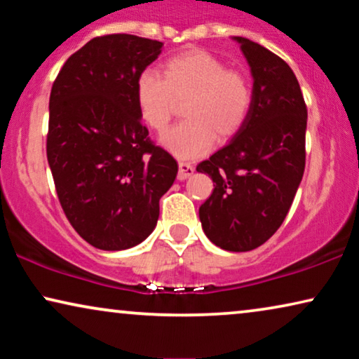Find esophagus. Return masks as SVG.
<instances>
[{
    "label": "esophagus",
    "mask_w": 359,
    "mask_h": 359,
    "mask_svg": "<svg viewBox=\"0 0 359 359\" xmlns=\"http://www.w3.org/2000/svg\"><path fill=\"white\" fill-rule=\"evenodd\" d=\"M194 166L191 163H186V161H180V171H178V180L184 181L188 180L189 176H193Z\"/></svg>",
    "instance_id": "esophagus-1"
}]
</instances>
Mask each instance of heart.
Segmentation results:
<instances>
[{
	"instance_id": "b5f03b06",
	"label": "heart",
	"mask_w": 359,
	"mask_h": 359,
	"mask_svg": "<svg viewBox=\"0 0 359 359\" xmlns=\"http://www.w3.org/2000/svg\"><path fill=\"white\" fill-rule=\"evenodd\" d=\"M186 121L161 135V145L176 158L191 160L212 149L215 135L230 139L252 111V86L242 73L205 50H186L163 63V76L145 70L137 76L135 102L145 126L166 129L176 102Z\"/></svg>"
}]
</instances>
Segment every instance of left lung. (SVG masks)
<instances>
[{"label": "left lung", "mask_w": 359, "mask_h": 359, "mask_svg": "<svg viewBox=\"0 0 359 359\" xmlns=\"http://www.w3.org/2000/svg\"><path fill=\"white\" fill-rule=\"evenodd\" d=\"M252 111L232 140L198 165L214 191L199 208L204 233L227 252H250L281 227L306 168L307 107L291 67L245 37Z\"/></svg>", "instance_id": "1"}]
</instances>
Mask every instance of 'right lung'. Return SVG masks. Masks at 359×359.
<instances>
[{"instance_id": "1", "label": "right lung", "mask_w": 359, "mask_h": 359, "mask_svg": "<svg viewBox=\"0 0 359 359\" xmlns=\"http://www.w3.org/2000/svg\"><path fill=\"white\" fill-rule=\"evenodd\" d=\"M163 43L130 34L95 37L65 62L48 101L47 160L63 212L93 247L144 242L178 163L151 144L135 102L137 76Z\"/></svg>"}]
</instances>
